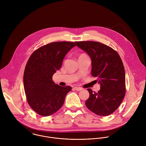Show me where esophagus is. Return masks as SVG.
Returning a JSON list of instances; mask_svg holds the SVG:
<instances>
[{
    "mask_svg": "<svg viewBox=\"0 0 146 146\" xmlns=\"http://www.w3.org/2000/svg\"><path fill=\"white\" fill-rule=\"evenodd\" d=\"M74 90H76V91H81V90H82V88H78V87H74Z\"/></svg>",
    "mask_w": 146,
    "mask_h": 146,
    "instance_id": "obj_1",
    "label": "esophagus"
}]
</instances>
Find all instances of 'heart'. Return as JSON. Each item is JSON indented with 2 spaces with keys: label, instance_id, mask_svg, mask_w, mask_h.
Instances as JSON below:
<instances>
[{
  "label": "heart",
  "instance_id": "obj_1",
  "mask_svg": "<svg viewBox=\"0 0 146 146\" xmlns=\"http://www.w3.org/2000/svg\"><path fill=\"white\" fill-rule=\"evenodd\" d=\"M84 56H86V55H85V54H82V55H81L80 56L79 58H80V57H84Z\"/></svg>",
  "mask_w": 146,
  "mask_h": 146
}]
</instances>
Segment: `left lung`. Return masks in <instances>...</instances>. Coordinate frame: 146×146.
<instances>
[{"label":"left lung","mask_w":146,"mask_h":146,"mask_svg":"<svg viewBox=\"0 0 146 146\" xmlns=\"http://www.w3.org/2000/svg\"><path fill=\"white\" fill-rule=\"evenodd\" d=\"M75 43L89 55L91 75L97 78L100 85L98 92L88 88L90 96L86 106L98 116H108L118 108L125 95V72L122 60L115 50L100 42Z\"/></svg>","instance_id":"left-lung-1"}]
</instances>
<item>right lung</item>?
<instances>
[{
	"label": "right lung",
	"mask_w": 146,
	"mask_h": 146,
	"mask_svg": "<svg viewBox=\"0 0 146 146\" xmlns=\"http://www.w3.org/2000/svg\"><path fill=\"white\" fill-rule=\"evenodd\" d=\"M76 44L56 42L43 46L30 56L24 74V87L30 107L38 114L48 116L62 106L70 86H60L52 81L66 54Z\"/></svg>",
	"instance_id": "add662e5"
}]
</instances>
